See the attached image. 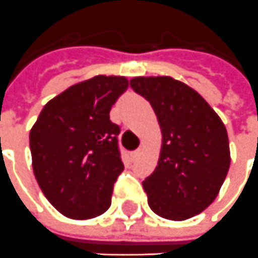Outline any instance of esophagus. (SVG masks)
<instances>
[{
    "label": "esophagus",
    "instance_id": "1",
    "mask_svg": "<svg viewBox=\"0 0 258 258\" xmlns=\"http://www.w3.org/2000/svg\"><path fill=\"white\" fill-rule=\"evenodd\" d=\"M140 154H142V149H138V150H135V152L132 153V157L133 159H138Z\"/></svg>",
    "mask_w": 258,
    "mask_h": 258
}]
</instances>
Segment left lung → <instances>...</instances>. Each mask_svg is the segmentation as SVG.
I'll return each instance as SVG.
<instances>
[{"label": "left lung", "mask_w": 258, "mask_h": 258, "mask_svg": "<svg viewBox=\"0 0 258 258\" xmlns=\"http://www.w3.org/2000/svg\"><path fill=\"white\" fill-rule=\"evenodd\" d=\"M133 91L157 116L163 143L160 159L143 188L154 214L185 221L207 209L230 166L226 127L191 87L171 77H136Z\"/></svg>", "instance_id": "left-lung-1"}]
</instances>
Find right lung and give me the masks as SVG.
<instances>
[{"mask_svg":"<svg viewBox=\"0 0 258 258\" xmlns=\"http://www.w3.org/2000/svg\"><path fill=\"white\" fill-rule=\"evenodd\" d=\"M125 77L95 76L49 101L29 135L32 164L44 197L60 214L91 219L111 207L123 171L112 105L127 90Z\"/></svg>","mask_w":258,"mask_h":258,"instance_id":"right-lung-1","label":"right lung"}]
</instances>
